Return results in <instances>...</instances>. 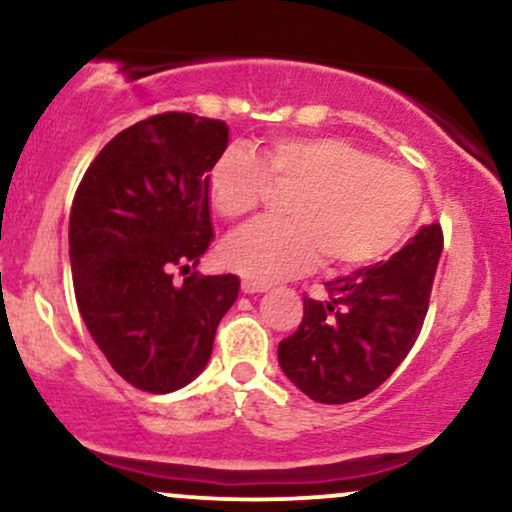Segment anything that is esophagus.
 Listing matches in <instances>:
<instances>
[{
  "label": "esophagus",
  "instance_id": "esophagus-1",
  "mask_svg": "<svg viewBox=\"0 0 512 512\" xmlns=\"http://www.w3.org/2000/svg\"><path fill=\"white\" fill-rule=\"evenodd\" d=\"M240 289H243V293H248V296H252V293H264V291H269V286L262 284V281L243 279V284H240Z\"/></svg>",
  "mask_w": 512,
  "mask_h": 512
}]
</instances>
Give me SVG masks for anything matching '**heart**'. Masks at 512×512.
<instances>
[{"instance_id":"b5f03b06","label":"heart","mask_w":512,"mask_h":512,"mask_svg":"<svg viewBox=\"0 0 512 512\" xmlns=\"http://www.w3.org/2000/svg\"><path fill=\"white\" fill-rule=\"evenodd\" d=\"M274 192L291 195V221H260L223 243V262L252 281H281L313 267L349 272L390 257L421 214L419 182L337 137H281L260 156L231 146L209 173L223 219L255 214Z\"/></svg>"}]
</instances>
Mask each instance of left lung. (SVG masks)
Here are the masks:
<instances>
[{
    "label": "left lung",
    "instance_id": "left-lung-1",
    "mask_svg": "<svg viewBox=\"0 0 512 512\" xmlns=\"http://www.w3.org/2000/svg\"><path fill=\"white\" fill-rule=\"evenodd\" d=\"M443 233L421 231L387 262L325 281L327 298H303L298 330L279 344V366L320 404L366 397L395 373L419 337Z\"/></svg>",
    "mask_w": 512,
    "mask_h": 512
}]
</instances>
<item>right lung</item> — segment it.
Masks as SVG:
<instances>
[{"label": "right lung", "mask_w": 512, "mask_h": 512, "mask_svg": "<svg viewBox=\"0 0 512 512\" xmlns=\"http://www.w3.org/2000/svg\"><path fill=\"white\" fill-rule=\"evenodd\" d=\"M228 125L163 113L122 129L76 190L69 260L88 334L129 385L166 395L207 368L221 317L236 303L233 274L185 276L207 252L209 170Z\"/></svg>", "instance_id": "right-lung-1"}]
</instances>
